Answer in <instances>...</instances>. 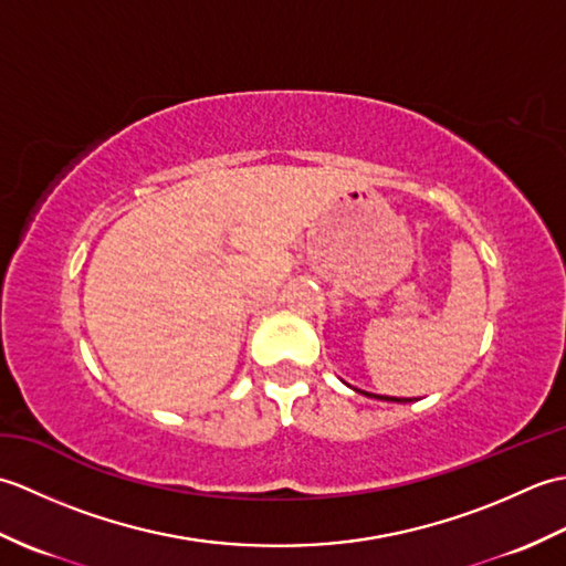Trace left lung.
I'll list each match as a JSON object with an SVG mask.
<instances>
[{
    "mask_svg": "<svg viewBox=\"0 0 566 566\" xmlns=\"http://www.w3.org/2000/svg\"><path fill=\"white\" fill-rule=\"evenodd\" d=\"M359 394L371 396V394H367V391H359ZM375 399H381V401H401V399H396V396H375ZM406 401H408V399H406Z\"/></svg>",
    "mask_w": 566,
    "mask_h": 566,
    "instance_id": "obj_1",
    "label": "left lung"
}]
</instances>
